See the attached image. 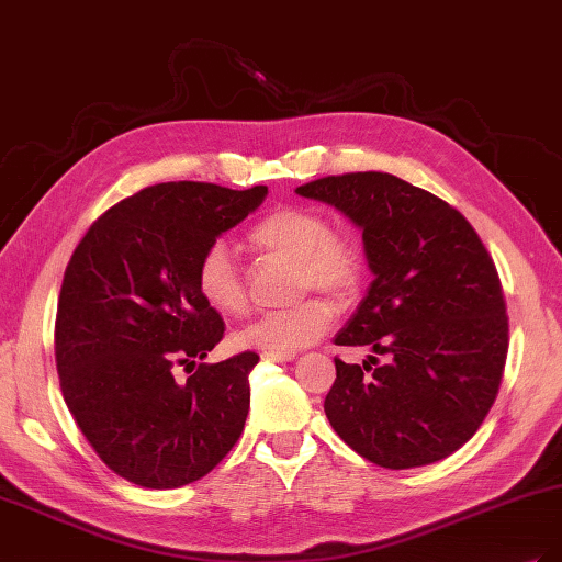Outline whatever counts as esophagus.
<instances>
[{
  "label": "esophagus",
  "instance_id": "obj_1",
  "mask_svg": "<svg viewBox=\"0 0 562 562\" xmlns=\"http://www.w3.org/2000/svg\"><path fill=\"white\" fill-rule=\"evenodd\" d=\"M295 353H274V351H265L262 353V361H271V363H288L293 361Z\"/></svg>",
  "mask_w": 562,
  "mask_h": 562
}]
</instances>
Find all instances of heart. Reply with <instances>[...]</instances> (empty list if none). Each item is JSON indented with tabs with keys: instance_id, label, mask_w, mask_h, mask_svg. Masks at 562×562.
<instances>
[{
	"instance_id": "1",
	"label": "heart",
	"mask_w": 562,
	"mask_h": 562,
	"mask_svg": "<svg viewBox=\"0 0 562 562\" xmlns=\"http://www.w3.org/2000/svg\"><path fill=\"white\" fill-rule=\"evenodd\" d=\"M250 244L271 258L297 265V291L312 288L335 300L356 293L363 277V255L353 239L333 234L328 217L314 209L288 206L258 220L248 232ZM196 293L215 314L239 318L248 310V291L232 250L215 241L196 265ZM333 307L321 297L302 300L291 310L267 312L234 335L236 349L295 353L326 333Z\"/></svg>"
}]
</instances>
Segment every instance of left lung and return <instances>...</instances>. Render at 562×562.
Here are the masks:
<instances>
[{
  "label": "left lung",
  "instance_id": "8db88e82",
  "mask_svg": "<svg viewBox=\"0 0 562 562\" xmlns=\"http://www.w3.org/2000/svg\"><path fill=\"white\" fill-rule=\"evenodd\" d=\"M295 192L363 229L375 274L335 345H368L386 361L335 359L323 403L333 429L384 469L452 454L495 403L508 351L502 281L481 236L450 203L391 173L328 176Z\"/></svg>",
  "mask_w": 562,
  "mask_h": 562
}]
</instances>
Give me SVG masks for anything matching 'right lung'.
Listing matches in <instances>:
<instances>
[{
  "label": "right lung",
  "mask_w": 562,
  "mask_h": 562,
  "mask_svg": "<svg viewBox=\"0 0 562 562\" xmlns=\"http://www.w3.org/2000/svg\"><path fill=\"white\" fill-rule=\"evenodd\" d=\"M267 196L265 184L161 182L105 211L65 269L56 314L63 398L98 457L122 479L171 490L203 479L239 440L255 351L199 363L223 316L196 293L201 252Z\"/></svg>",
  "instance_id": "right-lung-1"
}]
</instances>
